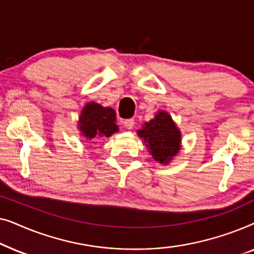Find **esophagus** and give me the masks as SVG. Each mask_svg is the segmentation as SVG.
<instances>
[{
	"label": "esophagus",
	"mask_w": 254,
	"mask_h": 254,
	"mask_svg": "<svg viewBox=\"0 0 254 254\" xmlns=\"http://www.w3.org/2000/svg\"><path fill=\"white\" fill-rule=\"evenodd\" d=\"M135 125V120L133 119V118H130V119H126L124 120V126L127 128V129H131V128L134 127Z\"/></svg>",
	"instance_id": "34e87169"
}]
</instances>
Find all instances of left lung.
Segmentation results:
<instances>
[{
    "label": "left lung",
    "instance_id": "1",
    "mask_svg": "<svg viewBox=\"0 0 254 254\" xmlns=\"http://www.w3.org/2000/svg\"><path fill=\"white\" fill-rule=\"evenodd\" d=\"M137 134L147 142L152 157L161 164H168L180 149V131L166 112H158Z\"/></svg>",
    "mask_w": 254,
    "mask_h": 254
}]
</instances>
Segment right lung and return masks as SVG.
Listing matches in <instances>:
<instances>
[{"label": "right lung", "instance_id": "obj_1", "mask_svg": "<svg viewBox=\"0 0 254 254\" xmlns=\"http://www.w3.org/2000/svg\"><path fill=\"white\" fill-rule=\"evenodd\" d=\"M116 112L111 107H103L96 103L86 104L79 117V130L88 140L109 137L118 131Z\"/></svg>", "mask_w": 254, "mask_h": 254}]
</instances>
